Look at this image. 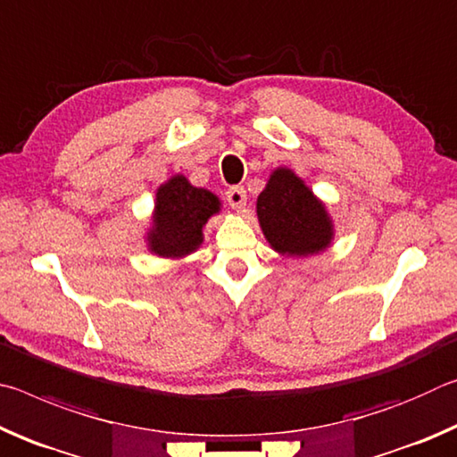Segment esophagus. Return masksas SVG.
I'll return each instance as SVG.
<instances>
[{"label": "esophagus", "mask_w": 457, "mask_h": 457, "mask_svg": "<svg viewBox=\"0 0 457 457\" xmlns=\"http://www.w3.org/2000/svg\"><path fill=\"white\" fill-rule=\"evenodd\" d=\"M228 204L234 207V210H237V212H242L244 207H245V201H247V197H245V189L244 187H231L229 191H228Z\"/></svg>", "instance_id": "34e87169"}]
</instances>
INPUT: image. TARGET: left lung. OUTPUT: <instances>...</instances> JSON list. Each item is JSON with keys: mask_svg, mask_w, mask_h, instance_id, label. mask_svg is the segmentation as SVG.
Segmentation results:
<instances>
[{"mask_svg": "<svg viewBox=\"0 0 457 457\" xmlns=\"http://www.w3.org/2000/svg\"><path fill=\"white\" fill-rule=\"evenodd\" d=\"M266 242L282 258H311L335 242V221L327 204L314 195L290 167H276L256 201Z\"/></svg>", "mask_w": 457, "mask_h": 457, "instance_id": "8db88e82", "label": "left lung"}]
</instances>
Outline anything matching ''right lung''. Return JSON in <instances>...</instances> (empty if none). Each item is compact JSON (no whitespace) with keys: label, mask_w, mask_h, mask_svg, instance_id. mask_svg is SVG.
<instances>
[{"label":"right lung","mask_w":457,"mask_h":457,"mask_svg":"<svg viewBox=\"0 0 457 457\" xmlns=\"http://www.w3.org/2000/svg\"><path fill=\"white\" fill-rule=\"evenodd\" d=\"M221 199L210 189L191 185L183 173H175L154 191V207L145 244L153 256L185 260L204 244V228L221 213Z\"/></svg>","instance_id":"right-lung-1"}]
</instances>
